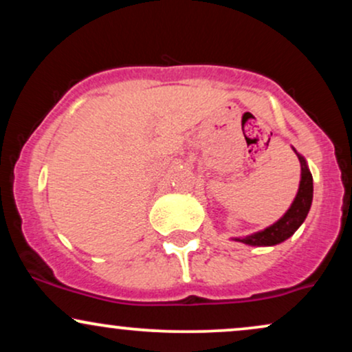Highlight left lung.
Listing matches in <instances>:
<instances>
[{"label": "left lung", "instance_id": "obj_1", "mask_svg": "<svg viewBox=\"0 0 352 352\" xmlns=\"http://www.w3.org/2000/svg\"><path fill=\"white\" fill-rule=\"evenodd\" d=\"M298 159H300L301 164V182L296 199H294L288 212L276 223H273L272 227L265 228L263 232L253 233V235L245 238H235L236 241L252 246H273L288 240L301 227V223L305 221L311 208V201H313V175H311L308 165H306V160L302 159L300 153H298Z\"/></svg>", "mask_w": 352, "mask_h": 352}]
</instances>
